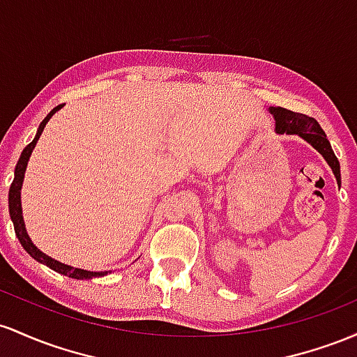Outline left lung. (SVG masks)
<instances>
[{
	"label": "left lung",
	"instance_id": "1",
	"mask_svg": "<svg viewBox=\"0 0 357 357\" xmlns=\"http://www.w3.org/2000/svg\"><path fill=\"white\" fill-rule=\"evenodd\" d=\"M270 114L275 118V131L278 135H297L303 142L319 151L324 160L329 163L332 174H334L337 185H340V165L339 160L334 155L329 139H327L326 133L320 128V125L314 118L300 113H294V111L285 109V107H268Z\"/></svg>",
	"mask_w": 357,
	"mask_h": 357
}]
</instances>
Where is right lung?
Instances as JSON below:
<instances>
[{"label": "right lung", "mask_w": 357, "mask_h": 357, "mask_svg": "<svg viewBox=\"0 0 357 357\" xmlns=\"http://www.w3.org/2000/svg\"><path fill=\"white\" fill-rule=\"evenodd\" d=\"M60 107H62V106L54 107V109H52L50 113L45 116V119H43V121L40 123V126H38V130H37V135H35L33 142H31L30 145H26L25 150L22 151V155H20V160H18L17 167H15L13 183H11L10 195H8V204H10V218H11V221H13L15 232H17V238H18L20 244H22L23 250H25L26 253L35 259V261H38V263H42V265L49 266L50 270L57 271V273H60V275L69 276V278H75V280L99 278V276L107 275V271H89V270H82V268H74V266H70V265H66V263H60V261H57V259L50 258L49 255L43 253V251H40L38 248L35 246L33 243H31L30 236H28V232H26L25 221H23L22 185H23V178H25L28 160H30V157H31V151H33L35 145H37L40 135L43 133V128H45L47 123H49V119L55 113H57Z\"/></svg>", "instance_id": "add662e5"}]
</instances>
